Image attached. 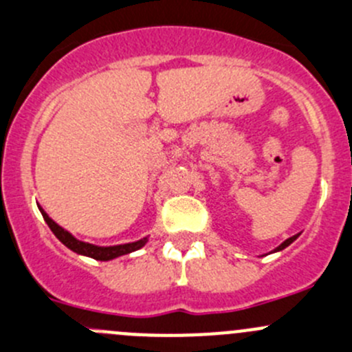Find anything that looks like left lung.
<instances>
[{
	"label": "left lung",
	"instance_id": "left-lung-1",
	"mask_svg": "<svg viewBox=\"0 0 352 352\" xmlns=\"http://www.w3.org/2000/svg\"><path fill=\"white\" fill-rule=\"evenodd\" d=\"M297 236H299V235H294V236H290V239H287V240H285V242H283V243H280V245H278V247H276V249H274V250H273V252H280V250H283V249H285V247H289V245H290V243H292V242H294V240H296V239H297Z\"/></svg>",
	"mask_w": 352,
	"mask_h": 352
}]
</instances>
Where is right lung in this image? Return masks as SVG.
I'll return each instance as SVG.
<instances>
[{"label": "right lung", "instance_id": "right-lung-1", "mask_svg": "<svg viewBox=\"0 0 352 352\" xmlns=\"http://www.w3.org/2000/svg\"><path fill=\"white\" fill-rule=\"evenodd\" d=\"M38 207H39V210H41L43 217H45L46 224H48L50 230L53 232V235H55L56 239H58L60 242L67 247V249H70L72 252H76V254H81V256L91 257V259H96V261L117 259V257H120V256H126V254H131V252H135V250H140L142 247H145L146 242H148V235L143 236V239H140V240H136V242L120 243V245L103 247V245H95V243H89V242H82V240L76 239L72 233L67 232L65 228H62L60 224H56L55 221H53L52 217L45 212V209H43L41 206H38Z\"/></svg>", "mask_w": 352, "mask_h": 352}]
</instances>
